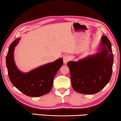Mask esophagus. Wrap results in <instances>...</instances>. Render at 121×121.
<instances>
[{"mask_svg": "<svg viewBox=\"0 0 121 121\" xmlns=\"http://www.w3.org/2000/svg\"><path fill=\"white\" fill-rule=\"evenodd\" d=\"M69 60L70 57L68 55H65L63 57V63H64V64H66L67 62H68Z\"/></svg>", "mask_w": 121, "mask_h": 121, "instance_id": "34e87169", "label": "esophagus"}]
</instances>
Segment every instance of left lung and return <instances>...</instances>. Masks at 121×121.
Segmentation results:
<instances>
[{"label":"left lung","mask_w":121,"mask_h":121,"mask_svg":"<svg viewBox=\"0 0 121 121\" xmlns=\"http://www.w3.org/2000/svg\"><path fill=\"white\" fill-rule=\"evenodd\" d=\"M98 51L96 54L67 63L72 88L80 94H96L110 81L114 55L111 42L105 36H102Z\"/></svg>","instance_id":"left-lung-1"}]
</instances>
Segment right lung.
<instances>
[{"instance_id":"add662e5","label":"right lung","mask_w":121,"mask_h":121,"mask_svg":"<svg viewBox=\"0 0 121 121\" xmlns=\"http://www.w3.org/2000/svg\"><path fill=\"white\" fill-rule=\"evenodd\" d=\"M20 38L11 43L6 57L9 78L16 88L30 97H40L49 93L52 88L53 81L57 71L63 64L60 58L27 72H23L16 66L14 51L19 43Z\"/></svg>"}]
</instances>
